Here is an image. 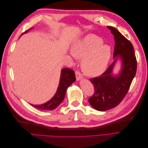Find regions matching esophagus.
Returning <instances> with one entry per match:
<instances>
[{
    "instance_id": "1",
    "label": "esophagus",
    "mask_w": 148,
    "mask_h": 148,
    "mask_svg": "<svg viewBox=\"0 0 148 148\" xmlns=\"http://www.w3.org/2000/svg\"><path fill=\"white\" fill-rule=\"evenodd\" d=\"M75 75H76V78H77V81H79V79H81L82 78V75L80 73L79 71H75Z\"/></svg>"
}]
</instances>
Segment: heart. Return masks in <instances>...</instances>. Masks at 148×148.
<instances>
[{
    "label": "heart",
    "instance_id": "1",
    "mask_svg": "<svg viewBox=\"0 0 148 148\" xmlns=\"http://www.w3.org/2000/svg\"><path fill=\"white\" fill-rule=\"evenodd\" d=\"M102 43L100 38L91 34L76 42L71 48L74 57L83 59L82 69L88 77L100 75L109 64L111 49L109 46Z\"/></svg>",
    "mask_w": 148,
    "mask_h": 148
}]
</instances>
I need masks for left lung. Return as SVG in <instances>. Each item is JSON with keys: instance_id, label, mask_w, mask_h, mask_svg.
<instances>
[{"instance_id": "obj_1", "label": "left lung", "mask_w": 148, "mask_h": 148, "mask_svg": "<svg viewBox=\"0 0 148 148\" xmlns=\"http://www.w3.org/2000/svg\"><path fill=\"white\" fill-rule=\"evenodd\" d=\"M107 28L114 36L115 60L100 77L89 79L95 88V93L88 101L94 109L99 111L111 109L120 104L128 92L137 69L132 44L117 29L112 26ZM119 57L122 60V69L118 75L114 76L111 73Z\"/></svg>"}]
</instances>
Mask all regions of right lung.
Here are the masks:
<instances>
[{
  "label": "right lung",
  "instance_id": "1",
  "mask_svg": "<svg viewBox=\"0 0 148 148\" xmlns=\"http://www.w3.org/2000/svg\"><path fill=\"white\" fill-rule=\"evenodd\" d=\"M30 29H31L25 31V33H27ZM75 81L76 77L73 70L67 68L62 69L59 85L58 86L57 92L53 97L50 101H49L46 103H44L43 104L31 105L36 109L40 110H52L55 109L64 101L67 88Z\"/></svg>",
  "mask_w": 148,
  "mask_h": 148
}]
</instances>
